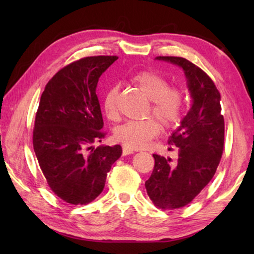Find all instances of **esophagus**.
I'll return each instance as SVG.
<instances>
[{"label": "esophagus", "instance_id": "34e87169", "mask_svg": "<svg viewBox=\"0 0 254 254\" xmlns=\"http://www.w3.org/2000/svg\"><path fill=\"white\" fill-rule=\"evenodd\" d=\"M122 153H123V156H127V154H132V153H134V151H133V150H131V149H128V148L123 147V149H122Z\"/></svg>", "mask_w": 254, "mask_h": 254}]
</instances>
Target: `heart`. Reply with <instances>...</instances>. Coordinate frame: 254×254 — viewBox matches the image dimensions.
<instances>
[{
	"label": "heart",
	"instance_id": "heart-1",
	"mask_svg": "<svg viewBox=\"0 0 254 254\" xmlns=\"http://www.w3.org/2000/svg\"><path fill=\"white\" fill-rule=\"evenodd\" d=\"M133 85L150 100L149 114L153 115L165 128H173L182 121L185 106V91L178 86H170L169 80L158 72L141 70L132 77ZM119 88L113 86L103 97V110L112 121L119 119ZM160 132L156 120L147 119L128 121L114 130V140L131 150L143 149Z\"/></svg>",
	"mask_w": 254,
	"mask_h": 254
}]
</instances>
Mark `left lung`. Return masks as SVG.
Returning a JSON list of instances; mask_svg holds the SVG:
<instances>
[{
    "instance_id": "obj_1",
    "label": "left lung",
    "mask_w": 254,
    "mask_h": 254,
    "mask_svg": "<svg viewBox=\"0 0 254 254\" xmlns=\"http://www.w3.org/2000/svg\"><path fill=\"white\" fill-rule=\"evenodd\" d=\"M157 59L183 68L192 98L190 110L169 137V144L177 149V160L153 154L154 168L145 182L158 208L176 209L192 201L216 173L224 150V118L221 94L203 69L183 57Z\"/></svg>"
}]
</instances>
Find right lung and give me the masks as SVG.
<instances>
[{"label":"right lung","mask_w":254,"mask_h":254,"mask_svg":"<svg viewBox=\"0 0 254 254\" xmlns=\"http://www.w3.org/2000/svg\"><path fill=\"white\" fill-rule=\"evenodd\" d=\"M117 56L85 57L62 68L46 85L33 127V150L48 186L71 205L93 201L121 145H100L106 133L96 95L98 78Z\"/></svg>","instance_id":"1"}]
</instances>
